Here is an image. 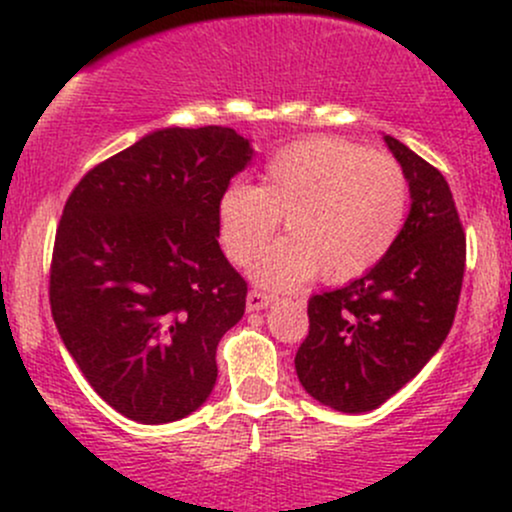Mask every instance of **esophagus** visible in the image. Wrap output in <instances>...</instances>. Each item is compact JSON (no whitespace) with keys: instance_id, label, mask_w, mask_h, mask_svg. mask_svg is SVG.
<instances>
[{"instance_id":"34e87169","label":"esophagus","mask_w":512,"mask_h":512,"mask_svg":"<svg viewBox=\"0 0 512 512\" xmlns=\"http://www.w3.org/2000/svg\"><path fill=\"white\" fill-rule=\"evenodd\" d=\"M272 301H274V296H269V293H264V291L252 289L248 293V310H250V313H257V310H264L267 305H272Z\"/></svg>"}]
</instances>
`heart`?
I'll list each match as a JSON object with an SVG mask.
<instances>
[{
	"label": "heart",
	"instance_id": "heart-1",
	"mask_svg": "<svg viewBox=\"0 0 512 512\" xmlns=\"http://www.w3.org/2000/svg\"><path fill=\"white\" fill-rule=\"evenodd\" d=\"M407 214V178L392 158L366 154L337 137H308L281 146L260 185L231 182L216 204L226 255L250 264L284 216L289 238L252 267L269 289H296L320 272L346 284L390 252Z\"/></svg>",
	"mask_w": 512,
	"mask_h": 512
}]
</instances>
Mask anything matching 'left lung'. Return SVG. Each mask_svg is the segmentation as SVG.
<instances>
[{
	"mask_svg": "<svg viewBox=\"0 0 512 512\" xmlns=\"http://www.w3.org/2000/svg\"><path fill=\"white\" fill-rule=\"evenodd\" d=\"M385 144L409 182L407 221L370 272L310 298L296 354L305 392L344 414L378 409L431 361L462 289L467 243L448 182L399 139Z\"/></svg>",
	"mask_w": 512,
	"mask_h": 512,
	"instance_id": "8db88e82",
	"label": "left lung"
}]
</instances>
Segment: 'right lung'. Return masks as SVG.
<instances>
[{"label":"right lung","mask_w":512,"mask_h":512,"mask_svg":"<svg viewBox=\"0 0 512 512\" xmlns=\"http://www.w3.org/2000/svg\"><path fill=\"white\" fill-rule=\"evenodd\" d=\"M250 158L231 127H163L88 170L64 204L52 317L88 385L127 419L170 424L214 390L216 346L248 296L216 204Z\"/></svg>","instance_id":"right-lung-1"}]
</instances>
